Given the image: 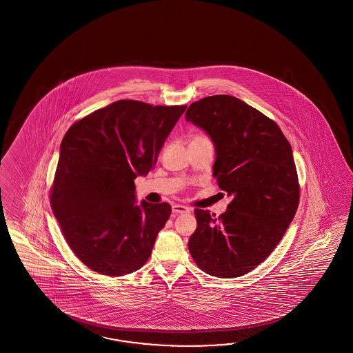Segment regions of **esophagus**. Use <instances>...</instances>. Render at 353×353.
I'll list each match as a JSON object with an SVG mask.
<instances>
[{"label":"esophagus","mask_w":353,"mask_h":353,"mask_svg":"<svg viewBox=\"0 0 353 353\" xmlns=\"http://www.w3.org/2000/svg\"><path fill=\"white\" fill-rule=\"evenodd\" d=\"M172 210H173V213H175V214H181V213H189L190 212L188 207L181 205V204H174L173 207H172Z\"/></svg>","instance_id":"34e87169"}]
</instances>
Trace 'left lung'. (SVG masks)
<instances>
[{"label":"left lung","mask_w":353,"mask_h":353,"mask_svg":"<svg viewBox=\"0 0 353 353\" xmlns=\"http://www.w3.org/2000/svg\"><path fill=\"white\" fill-rule=\"evenodd\" d=\"M185 120L210 136L213 176L232 202L219 217L195 210L188 248L212 276H242L276 248L299 204L293 150L278 125L239 98L219 94L189 105Z\"/></svg>","instance_id":"obj_1"}]
</instances>
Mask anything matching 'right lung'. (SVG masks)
Here are the masks:
<instances>
[{"mask_svg":"<svg viewBox=\"0 0 353 353\" xmlns=\"http://www.w3.org/2000/svg\"><path fill=\"white\" fill-rule=\"evenodd\" d=\"M187 105L116 101L75 122L60 143L52 210L75 256L102 275L143 268L170 217L168 203L136 202Z\"/></svg>","mask_w":353,"mask_h":353,"instance_id":"1","label":"right lung"}]
</instances>
